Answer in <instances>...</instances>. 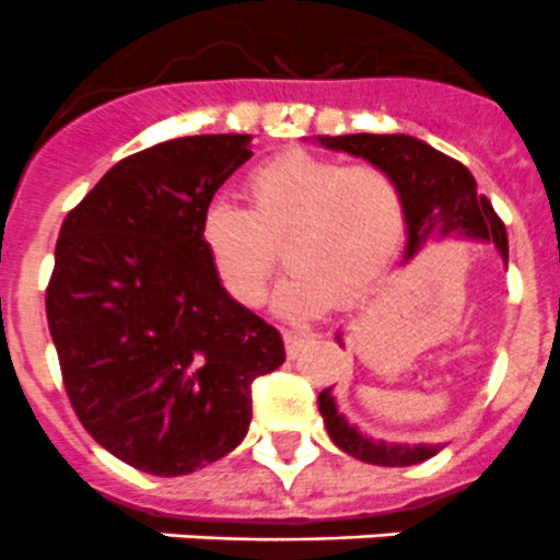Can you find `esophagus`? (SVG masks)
<instances>
[{"mask_svg": "<svg viewBox=\"0 0 560 560\" xmlns=\"http://www.w3.org/2000/svg\"><path fill=\"white\" fill-rule=\"evenodd\" d=\"M314 341V334H303V330H285V353L289 359H296V355L303 353V348Z\"/></svg>", "mask_w": 560, "mask_h": 560, "instance_id": "obj_1", "label": "esophagus"}]
</instances>
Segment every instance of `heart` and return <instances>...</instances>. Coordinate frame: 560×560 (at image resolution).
Returning <instances> with one entry per match:
<instances>
[{
    "mask_svg": "<svg viewBox=\"0 0 560 560\" xmlns=\"http://www.w3.org/2000/svg\"><path fill=\"white\" fill-rule=\"evenodd\" d=\"M246 207L212 201L199 237L221 285L246 308L264 305L280 266H294L277 311L314 316L336 300H359L395 260L407 230L404 192L389 171L370 162L341 165L291 148L260 162L244 182Z\"/></svg>",
    "mask_w": 560,
    "mask_h": 560,
    "instance_id": "heart-1",
    "label": "heart"
}]
</instances>
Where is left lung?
I'll use <instances>...</instances> for the list:
<instances>
[{"instance_id": "8db88e82", "label": "left lung", "mask_w": 560, "mask_h": 560, "mask_svg": "<svg viewBox=\"0 0 560 560\" xmlns=\"http://www.w3.org/2000/svg\"><path fill=\"white\" fill-rule=\"evenodd\" d=\"M319 142L393 173L407 205L404 264L412 260L432 237L448 235L491 241L508 264V232H504L502 219L493 212L491 201L477 190V182L463 162L452 160L409 133H345V137H319ZM336 339L341 345L339 334ZM319 412H323L330 440L341 452H348L361 463L415 465L440 452V446H427V443L407 446V443H384V440L361 434L339 412L330 389L319 393Z\"/></svg>"}]
</instances>
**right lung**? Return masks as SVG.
Masks as SVG:
<instances>
[{
    "label": "right lung",
    "mask_w": 560,
    "mask_h": 560,
    "mask_svg": "<svg viewBox=\"0 0 560 560\" xmlns=\"http://www.w3.org/2000/svg\"><path fill=\"white\" fill-rule=\"evenodd\" d=\"M249 156V133L160 142L117 162L61 224L47 323L69 404L106 452L153 477L230 454L252 381L285 361L283 336L226 294L199 237Z\"/></svg>",
    "instance_id": "obj_1"
}]
</instances>
